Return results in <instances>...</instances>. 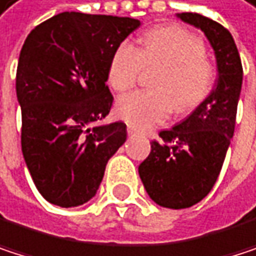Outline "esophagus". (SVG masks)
I'll list each match as a JSON object with an SVG mask.
<instances>
[{"instance_id": "obj_1", "label": "esophagus", "mask_w": 256, "mask_h": 256, "mask_svg": "<svg viewBox=\"0 0 256 256\" xmlns=\"http://www.w3.org/2000/svg\"><path fill=\"white\" fill-rule=\"evenodd\" d=\"M126 132H128L130 136H134V134H137V130L132 128V126H128V128H126Z\"/></svg>"}]
</instances>
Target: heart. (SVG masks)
I'll return each mask as SVG.
<instances>
[{
  "mask_svg": "<svg viewBox=\"0 0 256 256\" xmlns=\"http://www.w3.org/2000/svg\"><path fill=\"white\" fill-rule=\"evenodd\" d=\"M206 46L191 31L166 25L148 31L140 49L120 43L108 65V83L118 92L132 89L146 68L161 66L154 80L156 90H137L118 101V113L130 125L148 130L170 114L190 113L210 94L214 70L204 56Z\"/></svg>",
  "mask_w": 256,
  "mask_h": 256,
  "instance_id": "1",
  "label": "heart"
}]
</instances>
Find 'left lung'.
<instances>
[{
	"mask_svg": "<svg viewBox=\"0 0 256 256\" xmlns=\"http://www.w3.org/2000/svg\"><path fill=\"white\" fill-rule=\"evenodd\" d=\"M208 38L218 62V83L184 122L161 131L138 166L149 196L168 208H186L214 186L234 134L243 66L232 36L220 24L198 14H178Z\"/></svg>",
	"mask_w": 256,
	"mask_h": 256,
	"instance_id": "obj_1",
	"label": "left lung"
}]
</instances>
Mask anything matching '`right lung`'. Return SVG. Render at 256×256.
I'll list each match as a JSON object with an SVG mask.
<instances>
[{
	"mask_svg": "<svg viewBox=\"0 0 256 256\" xmlns=\"http://www.w3.org/2000/svg\"><path fill=\"white\" fill-rule=\"evenodd\" d=\"M138 26L131 18L64 12L24 43L16 72L22 152L38 192L55 206L89 201L126 140L124 122L90 125L112 108L110 60Z\"/></svg>",
	"mask_w": 256,
	"mask_h": 256,
	"instance_id": "add662e5",
	"label": "right lung"
}]
</instances>
